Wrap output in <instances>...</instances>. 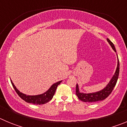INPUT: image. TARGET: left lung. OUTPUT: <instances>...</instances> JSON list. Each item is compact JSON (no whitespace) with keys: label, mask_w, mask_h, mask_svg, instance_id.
I'll return each mask as SVG.
<instances>
[{"label":"left lung","mask_w":127,"mask_h":127,"mask_svg":"<svg viewBox=\"0 0 127 127\" xmlns=\"http://www.w3.org/2000/svg\"><path fill=\"white\" fill-rule=\"evenodd\" d=\"M107 41L110 44V46H111V48H113V50L115 52H116V50L113 42L110 41L109 39H107ZM119 72H120V63H119V60L118 58V64L116 71L114 72V75L111 79V80L109 82V83L106 85L105 88H103L101 90L96 92L85 94V93L79 92V86L77 84L76 88V95H77L79 100H81L83 102H95L103 100H104L108 97L109 95L111 94V93L112 92L113 90L114 89V87L116 85V82L118 81V78Z\"/></svg>","instance_id":"8db88e82"}]
</instances>
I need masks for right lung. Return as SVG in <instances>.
<instances>
[{"mask_svg": "<svg viewBox=\"0 0 127 127\" xmlns=\"http://www.w3.org/2000/svg\"><path fill=\"white\" fill-rule=\"evenodd\" d=\"M62 81H58L55 83H54L51 86L49 89L46 92L43 93L40 95H28L26 94H23V93L20 92V91L16 88L15 85L13 83L12 80H11V84L13 85V88L15 90L16 92L17 93L18 95L20 96L23 100L28 103H32L33 104H37V105H41V104H46V103L48 102L51 100L53 98V95H55V91L57 88V86L58 85H60L61 83V82Z\"/></svg>", "mask_w": 127, "mask_h": 127, "instance_id": "obj_1", "label": "right lung"}]
</instances>
